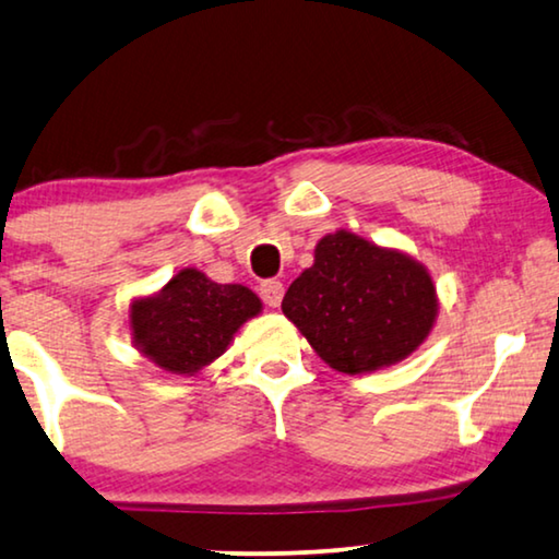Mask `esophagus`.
<instances>
[{
    "label": "esophagus",
    "mask_w": 559,
    "mask_h": 559,
    "mask_svg": "<svg viewBox=\"0 0 559 559\" xmlns=\"http://www.w3.org/2000/svg\"><path fill=\"white\" fill-rule=\"evenodd\" d=\"M258 290H261V298H263L265 306L276 308L281 304V298H283V283L281 281H276V278L263 281L261 288H258Z\"/></svg>",
    "instance_id": "esophagus-1"
}]
</instances>
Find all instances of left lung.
<instances>
[{
	"label": "left lung",
	"instance_id": "left-lung-1",
	"mask_svg": "<svg viewBox=\"0 0 559 559\" xmlns=\"http://www.w3.org/2000/svg\"><path fill=\"white\" fill-rule=\"evenodd\" d=\"M281 308L331 369L366 373L416 352L439 304L414 258L336 230L319 240L313 265L290 283Z\"/></svg>",
	"mask_w": 559,
	"mask_h": 559
}]
</instances>
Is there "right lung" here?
I'll use <instances>...</instances> for the list:
<instances>
[{"label": "right lung", "mask_w": 559, "mask_h": 559, "mask_svg": "<svg viewBox=\"0 0 559 559\" xmlns=\"http://www.w3.org/2000/svg\"><path fill=\"white\" fill-rule=\"evenodd\" d=\"M261 298L240 283H215L198 269H182L160 294L130 306L132 341L150 361L170 373L193 377L226 352Z\"/></svg>", "instance_id": "add662e5"}]
</instances>
